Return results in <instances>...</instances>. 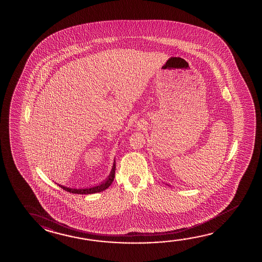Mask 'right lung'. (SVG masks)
I'll use <instances>...</instances> for the list:
<instances>
[{
  "mask_svg": "<svg viewBox=\"0 0 262 262\" xmlns=\"http://www.w3.org/2000/svg\"><path fill=\"white\" fill-rule=\"evenodd\" d=\"M115 170H116V162L114 161V164L112 166V169H111V174L106 178V180L104 182H102L101 184L95 186V187H91V188H71L64 187L62 185H59L60 188H63L66 191H68L70 193H74V194H93V193L101 192L103 190H105L106 188H108L111 186V183L113 182L114 178H115Z\"/></svg>",
  "mask_w": 262,
  "mask_h": 262,
  "instance_id": "obj_1",
  "label": "right lung"
}]
</instances>
